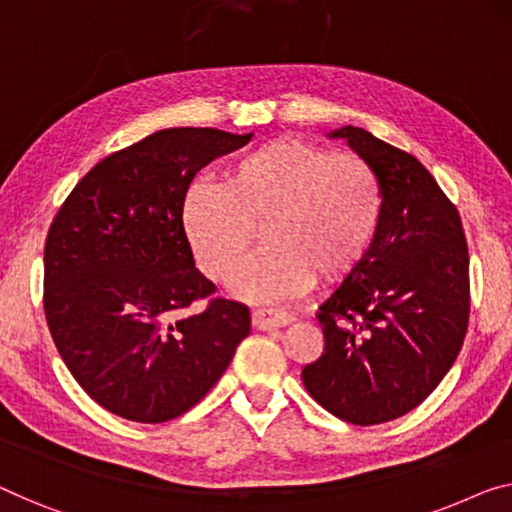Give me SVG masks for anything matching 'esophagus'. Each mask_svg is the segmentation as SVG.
<instances>
[{
	"mask_svg": "<svg viewBox=\"0 0 512 512\" xmlns=\"http://www.w3.org/2000/svg\"><path fill=\"white\" fill-rule=\"evenodd\" d=\"M292 322V315L282 310H273V308H257L253 312V324L259 331H269V329H278V326H287Z\"/></svg>",
	"mask_w": 512,
	"mask_h": 512,
	"instance_id": "esophagus-1",
	"label": "esophagus"
}]
</instances>
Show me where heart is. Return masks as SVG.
<instances>
[{"mask_svg": "<svg viewBox=\"0 0 512 512\" xmlns=\"http://www.w3.org/2000/svg\"><path fill=\"white\" fill-rule=\"evenodd\" d=\"M379 218L372 167L303 140L262 144L234 160L223 183H193L181 204L183 234L211 280L230 276L260 225L265 248L230 280L253 301L299 294L315 273L345 278L370 250Z\"/></svg>", "mask_w": 512, "mask_h": 512, "instance_id": "heart-1", "label": "heart"}]
</instances>
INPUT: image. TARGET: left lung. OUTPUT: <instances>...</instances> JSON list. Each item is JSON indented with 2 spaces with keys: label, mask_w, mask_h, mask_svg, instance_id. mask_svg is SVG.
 <instances>
[{
  "label": "left lung",
  "mask_w": 512,
  "mask_h": 512,
  "mask_svg": "<svg viewBox=\"0 0 512 512\" xmlns=\"http://www.w3.org/2000/svg\"><path fill=\"white\" fill-rule=\"evenodd\" d=\"M326 135L377 174L381 218L361 264L319 305L324 354L301 379L333 416L377 425L418 407L460 354L469 250L460 213L421 160L365 128Z\"/></svg>",
  "instance_id": "obj_1"
}]
</instances>
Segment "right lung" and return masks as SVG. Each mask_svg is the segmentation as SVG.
<instances>
[{
	"instance_id": "1",
	"label": "right lung",
	"mask_w": 512,
	"mask_h": 512,
	"mask_svg": "<svg viewBox=\"0 0 512 512\" xmlns=\"http://www.w3.org/2000/svg\"><path fill=\"white\" fill-rule=\"evenodd\" d=\"M218 128H167L91 167L45 239L43 308L59 356L103 409L165 423L195 407L250 333L243 303L213 299L181 227L190 181L250 142Z\"/></svg>"
}]
</instances>
